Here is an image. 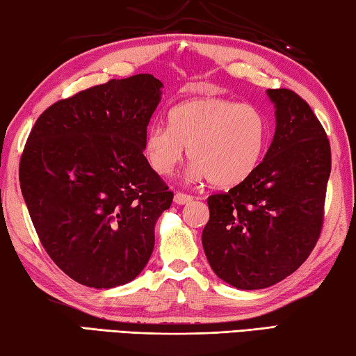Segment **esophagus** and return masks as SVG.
<instances>
[{
    "instance_id": "34e87169",
    "label": "esophagus",
    "mask_w": 356,
    "mask_h": 356,
    "mask_svg": "<svg viewBox=\"0 0 356 356\" xmlns=\"http://www.w3.org/2000/svg\"><path fill=\"white\" fill-rule=\"evenodd\" d=\"M191 201H193V196L191 195H186V193L177 191L176 195H174V202L179 204V206H184V204H188Z\"/></svg>"
}]
</instances>
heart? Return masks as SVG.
Returning a JSON list of instances; mask_svg holds the SVG:
<instances>
[{
    "mask_svg": "<svg viewBox=\"0 0 356 356\" xmlns=\"http://www.w3.org/2000/svg\"><path fill=\"white\" fill-rule=\"evenodd\" d=\"M170 122L156 120L144 141L149 165L160 176H170L188 147L195 161L191 177H207L216 186L237 185L256 170L267 144V119L248 104L191 99L174 108Z\"/></svg>",
    "mask_w": 356,
    "mask_h": 356,
    "instance_id": "b5f03b06",
    "label": "heart"
}]
</instances>
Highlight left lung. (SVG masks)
Returning <instances> with one entry per match:
<instances>
[{
	"label": "left lung",
	"mask_w": 356,
	"mask_h": 356,
	"mask_svg": "<svg viewBox=\"0 0 356 356\" xmlns=\"http://www.w3.org/2000/svg\"><path fill=\"white\" fill-rule=\"evenodd\" d=\"M276 106L273 141L248 177L207 197V261L237 289L273 286L293 273L321 237L331 171L330 141L308 102L268 89Z\"/></svg>",
	"instance_id": "1"
}]
</instances>
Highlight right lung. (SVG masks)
Here are the masks:
<instances>
[{"label": "right lung", "mask_w": 356, "mask_h": 356, "mask_svg": "<svg viewBox=\"0 0 356 356\" xmlns=\"http://www.w3.org/2000/svg\"><path fill=\"white\" fill-rule=\"evenodd\" d=\"M160 80H110L48 106L23 149L19 177L42 246L83 286L127 284L154 251L174 193L144 156Z\"/></svg>", "instance_id": "obj_1"}]
</instances>
